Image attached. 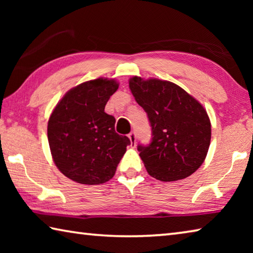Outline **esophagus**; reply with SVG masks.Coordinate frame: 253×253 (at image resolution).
Here are the masks:
<instances>
[{
	"mask_svg": "<svg viewBox=\"0 0 253 253\" xmlns=\"http://www.w3.org/2000/svg\"><path fill=\"white\" fill-rule=\"evenodd\" d=\"M128 137H129V139H130V144H131V146H134V147H135V145H136V138H137L136 132H135V131H131V132H129V134H128Z\"/></svg>",
	"mask_w": 253,
	"mask_h": 253,
	"instance_id": "obj_1",
	"label": "esophagus"
}]
</instances>
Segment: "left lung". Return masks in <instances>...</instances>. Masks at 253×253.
I'll use <instances>...</instances> for the list:
<instances>
[{
  "label": "left lung",
  "instance_id": "1",
  "mask_svg": "<svg viewBox=\"0 0 253 253\" xmlns=\"http://www.w3.org/2000/svg\"><path fill=\"white\" fill-rule=\"evenodd\" d=\"M129 88L152 128L151 143L137 146L148 174L163 182L190 176L202 165L211 142L207 111L169 81L132 77Z\"/></svg>",
  "mask_w": 253,
  "mask_h": 253
}]
</instances>
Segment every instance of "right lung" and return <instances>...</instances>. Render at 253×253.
I'll return each mask as SVG.
<instances>
[{"label": "right lung", "mask_w": 253, "mask_h": 253, "mask_svg": "<svg viewBox=\"0 0 253 253\" xmlns=\"http://www.w3.org/2000/svg\"><path fill=\"white\" fill-rule=\"evenodd\" d=\"M118 89L115 80L96 79L68 91L48 123V140L54 164L65 176L96 185L113 178L130 145L115 130L116 119L105 106Z\"/></svg>", "instance_id": "obj_1"}]
</instances>
